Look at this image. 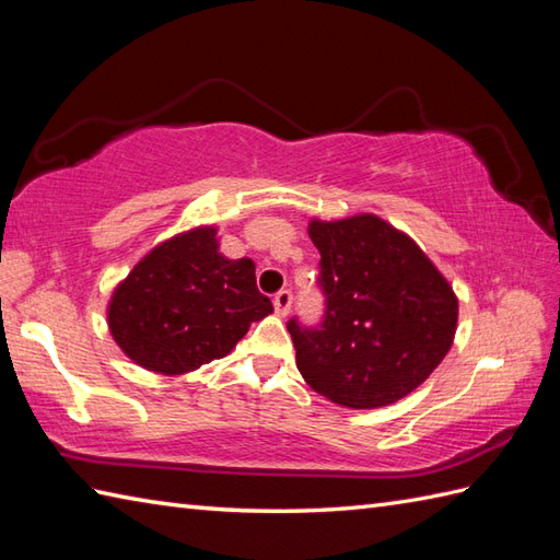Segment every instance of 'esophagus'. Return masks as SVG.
<instances>
[{
	"mask_svg": "<svg viewBox=\"0 0 560 560\" xmlns=\"http://www.w3.org/2000/svg\"><path fill=\"white\" fill-rule=\"evenodd\" d=\"M272 306H276L278 316H288L290 308H292V292L280 290L276 296H272Z\"/></svg>",
	"mask_w": 560,
	"mask_h": 560,
	"instance_id": "esophagus-1",
	"label": "esophagus"
}]
</instances>
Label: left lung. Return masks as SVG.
<instances>
[{"label":"left lung","mask_w":560,"mask_h":560,"mask_svg":"<svg viewBox=\"0 0 560 560\" xmlns=\"http://www.w3.org/2000/svg\"><path fill=\"white\" fill-rule=\"evenodd\" d=\"M323 316L288 320L304 381L342 407L397 402L448 354L457 300L427 254L388 222L312 220Z\"/></svg>","instance_id":"8db88e82"}]
</instances>
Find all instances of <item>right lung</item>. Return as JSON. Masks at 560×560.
<instances>
[{
	"instance_id": "1",
	"label": "right lung",
	"mask_w": 560,
	"mask_h": 560,
	"mask_svg": "<svg viewBox=\"0 0 560 560\" xmlns=\"http://www.w3.org/2000/svg\"><path fill=\"white\" fill-rule=\"evenodd\" d=\"M270 312L254 260L220 256L203 228L155 246L112 294L107 320L136 364L184 374L225 357Z\"/></svg>"
}]
</instances>
